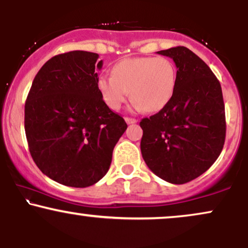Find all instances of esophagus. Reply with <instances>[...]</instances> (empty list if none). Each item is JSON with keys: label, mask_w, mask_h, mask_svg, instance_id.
I'll return each instance as SVG.
<instances>
[{"label": "esophagus", "mask_w": 248, "mask_h": 248, "mask_svg": "<svg viewBox=\"0 0 248 248\" xmlns=\"http://www.w3.org/2000/svg\"><path fill=\"white\" fill-rule=\"evenodd\" d=\"M124 120H126V122L128 124H136V122H138V120H136V119H134V118H124Z\"/></svg>", "instance_id": "obj_1"}]
</instances>
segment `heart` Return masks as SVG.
Listing matches in <instances>:
<instances>
[{"mask_svg":"<svg viewBox=\"0 0 248 248\" xmlns=\"http://www.w3.org/2000/svg\"><path fill=\"white\" fill-rule=\"evenodd\" d=\"M177 81L173 62L166 57H135L116 62L112 76L98 79L99 92L110 109H120L130 96L139 109L158 112L171 100Z\"/></svg>","mask_w":248,"mask_h":248,"instance_id":"1","label":"heart"}]
</instances>
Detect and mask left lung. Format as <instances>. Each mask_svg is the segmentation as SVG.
<instances>
[{
  "instance_id": "1",
  "label": "left lung",
  "mask_w": 248,
  "mask_h": 248,
  "mask_svg": "<svg viewBox=\"0 0 248 248\" xmlns=\"http://www.w3.org/2000/svg\"><path fill=\"white\" fill-rule=\"evenodd\" d=\"M157 53L175 62L177 81L167 106L140 122L142 157L156 176L184 184L205 172L223 150V92L211 69L187 47Z\"/></svg>"
}]
</instances>
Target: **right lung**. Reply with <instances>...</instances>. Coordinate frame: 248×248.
<instances>
[{"instance_id": "obj_1", "label": "right lung", "mask_w": 248, "mask_h": 248, "mask_svg": "<svg viewBox=\"0 0 248 248\" xmlns=\"http://www.w3.org/2000/svg\"><path fill=\"white\" fill-rule=\"evenodd\" d=\"M98 53L71 51L38 71L25 101L24 128L39 170L62 186L86 187L106 175L127 124L98 88Z\"/></svg>"}]
</instances>
